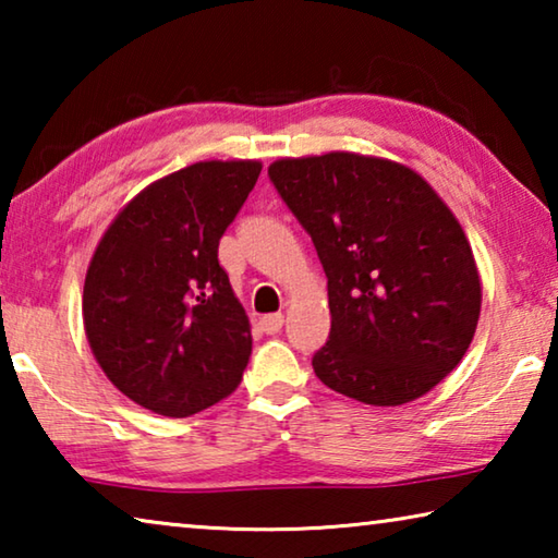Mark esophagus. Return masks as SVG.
Listing matches in <instances>:
<instances>
[{"instance_id":"esophagus-1","label":"esophagus","mask_w":558,"mask_h":558,"mask_svg":"<svg viewBox=\"0 0 558 558\" xmlns=\"http://www.w3.org/2000/svg\"><path fill=\"white\" fill-rule=\"evenodd\" d=\"M282 323H286L282 315H266V317H260V329L266 335H278L282 329Z\"/></svg>"}]
</instances>
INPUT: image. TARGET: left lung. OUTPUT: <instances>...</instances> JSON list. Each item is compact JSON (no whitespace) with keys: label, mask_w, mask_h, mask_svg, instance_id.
<instances>
[{"label":"left lung","mask_w":558,"mask_h":558,"mask_svg":"<svg viewBox=\"0 0 558 558\" xmlns=\"http://www.w3.org/2000/svg\"><path fill=\"white\" fill-rule=\"evenodd\" d=\"M268 177L327 276L317 379L372 405L428 393L465 356L483 302L456 216L421 174L379 157H288Z\"/></svg>","instance_id":"1"}]
</instances>
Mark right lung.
<instances>
[{
	"instance_id": "obj_1",
	"label": "right lung",
	"mask_w": 558,
	"mask_h": 558,
	"mask_svg": "<svg viewBox=\"0 0 558 558\" xmlns=\"http://www.w3.org/2000/svg\"><path fill=\"white\" fill-rule=\"evenodd\" d=\"M258 174L253 159H211L157 179L93 253L83 286L88 344L143 409L186 418L241 384L253 339L219 241Z\"/></svg>"
}]
</instances>
